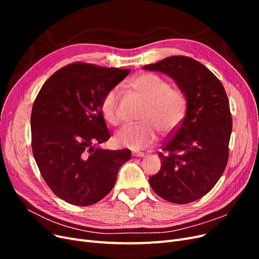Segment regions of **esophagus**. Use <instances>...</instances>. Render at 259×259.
Here are the masks:
<instances>
[{"mask_svg": "<svg viewBox=\"0 0 259 259\" xmlns=\"http://www.w3.org/2000/svg\"><path fill=\"white\" fill-rule=\"evenodd\" d=\"M133 155L137 156V158H144L145 153L144 152H133Z\"/></svg>", "mask_w": 259, "mask_h": 259, "instance_id": "34e87169", "label": "esophagus"}]
</instances>
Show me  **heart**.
Masks as SVG:
<instances>
[{
	"label": "heart",
	"mask_w": 259,
	"mask_h": 259,
	"mask_svg": "<svg viewBox=\"0 0 259 259\" xmlns=\"http://www.w3.org/2000/svg\"><path fill=\"white\" fill-rule=\"evenodd\" d=\"M130 85L147 101L139 119L143 123L125 125L116 132L114 142L121 147L140 150L155 142L156 132L153 124L165 134L179 126L186 115L187 103L182 92L169 88V84L156 74H140L132 79ZM120 89L113 88L107 92L100 104L101 114L111 125H116L120 121L117 113Z\"/></svg>",
	"instance_id": "b5f03b06"
}]
</instances>
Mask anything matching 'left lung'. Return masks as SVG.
Listing matches in <instances>:
<instances>
[{
    "label": "left lung",
    "instance_id": "8db88e82",
    "mask_svg": "<svg viewBox=\"0 0 259 259\" xmlns=\"http://www.w3.org/2000/svg\"><path fill=\"white\" fill-rule=\"evenodd\" d=\"M143 69L167 74L187 101L185 119L164 143L161 168L149 183L168 202H193L211 190L226 168L232 131L228 97L214 73L190 57L171 56Z\"/></svg>",
    "mask_w": 259,
    "mask_h": 259
}]
</instances>
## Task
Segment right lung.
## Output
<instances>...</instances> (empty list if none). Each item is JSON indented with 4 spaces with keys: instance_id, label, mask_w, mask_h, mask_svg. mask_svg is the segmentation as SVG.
Instances as JSON below:
<instances>
[{
    "instance_id": "obj_1",
    "label": "right lung",
    "mask_w": 259,
    "mask_h": 259,
    "mask_svg": "<svg viewBox=\"0 0 259 259\" xmlns=\"http://www.w3.org/2000/svg\"><path fill=\"white\" fill-rule=\"evenodd\" d=\"M130 69L68 65L44 83L31 112L32 152L46 184L70 204H95L111 191L128 149L106 150L110 138L100 104Z\"/></svg>"
}]
</instances>
